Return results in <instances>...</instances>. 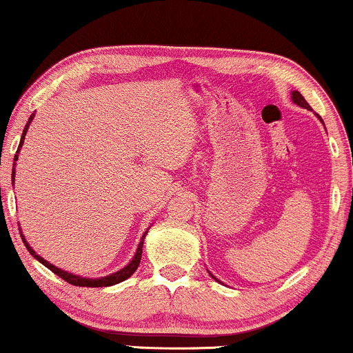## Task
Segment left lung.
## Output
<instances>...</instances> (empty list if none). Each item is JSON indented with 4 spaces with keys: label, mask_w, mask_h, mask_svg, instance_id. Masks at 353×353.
I'll use <instances>...</instances> for the list:
<instances>
[{
    "label": "left lung",
    "mask_w": 353,
    "mask_h": 353,
    "mask_svg": "<svg viewBox=\"0 0 353 353\" xmlns=\"http://www.w3.org/2000/svg\"><path fill=\"white\" fill-rule=\"evenodd\" d=\"M292 101H294L295 104H297V106L305 108V109H310L309 103H307V101L303 99V96H302L301 92H299V91H292ZM319 119H320V116H319ZM320 123H323V121L320 119ZM208 272H209V270H208ZM209 274H210V272H209ZM210 275H212V274H210ZM212 277H214V275H212ZM214 279H216V277H214ZM216 281H217V279H216Z\"/></svg>",
    "instance_id": "obj_1"
}]
</instances>
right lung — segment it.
<instances>
[{
  "label": "right lung",
  "mask_w": 353,
  "mask_h": 353,
  "mask_svg": "<svg viewBox=\"0 0 353 353\" xmlns=\"http://www.w3.org/2000/svg\"><path fill=\"white\" fill-rule=\"evenodd\" d=\"M33 119H34V114H31V116H30V119H28V124L24 125V129H23L21 141H19L18 151H16V156H14V164H13V182H14V174H16V169H14V168H16V161H18V154H19V151H21L23 143H24V136H26L28 128H30L31 121H33ZM19 234H21V239H23L24 245H26V249L30 250V254L33 255V257L36 259V261L41 262V264H43L44 267H48V269L52 270V272H54L56 275H59V277H61V279H64V281H66V282L72 283V285H79V287H109V285H116V283H119V282L125 281V279H129V277H131L132 274L136 272L137 267H139V262H141V255H143V245H144V239H145V234H148V230H145L144 236L141 237V242H139V245H137V250H136L134 257H132V261L129 262L128 265H124L123 269H119V270H117V272H112V274L104 275V277H98V279H86V277H81V275H76V274L66 272V270H63V269H59V267H56V265L50 264V262H48L46 259H43L41 255H38V254L34 252L33 247H31L30 244H28V241H26V239H24V236H23L21 230H19Z\"/></svg>",
  "instance_id": "add662e5"
}]
</instances>
